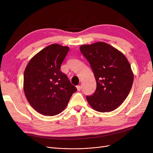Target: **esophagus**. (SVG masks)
Instances as JSON below:
<instances>
[{
    "instance_id": "obj_1",
    "label": "esophagus",
    "mask_w": 153,
    "mask_h": 153,
    "mask_svg": "<svg viewBox=\"0 0 153 153\" xmlns=\"http://www.w3.org/2000/svg\"><path fill=\"white\" fill-rule=\"evenodd\" d=\"M77 89L78 91H80L81 90V85H77Z\"/></svg>"
}]
</instances>
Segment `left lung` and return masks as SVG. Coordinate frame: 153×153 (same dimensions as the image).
Instances as JSON below:
<instances>
[{
	"label": "left lung",
	"mask_w": 153,
	"mask_h": 153,
	"mask_svg": "<svg viewBox=\"0 0 153 153\" xmlns=\"http://www.w3.org/2000/svg\"><path fill=\"white\" fill-rule=\"evenodd\" d=\"M80 50L89 62L97 83L94 93L86 96L88 103L99 112L115 110L126 99L133 85L130 63L123 54L103 42L82 45Z\"/></svg>",
	"instance_id": "obj_1"
}]
</instances>
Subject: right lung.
Here are the masks:
<instances>
[{
    "label": "right lung",
    "mask_w": 153,
    "mask_h": 153,
    "mask_svg": "<svg viewBox=\"0 0 153 153\" xmlns=\"http://www.w3.org/2000/svg\"><path fill=\"white\" fill-rule=\"evenodd\" d=\"M69 48L53 44L37 53L24 72V92L38 113L54 116L65 108L77 88L60 71Z\"/></svg>",
    "instance_id": "add662e5"
}]
</instances>
